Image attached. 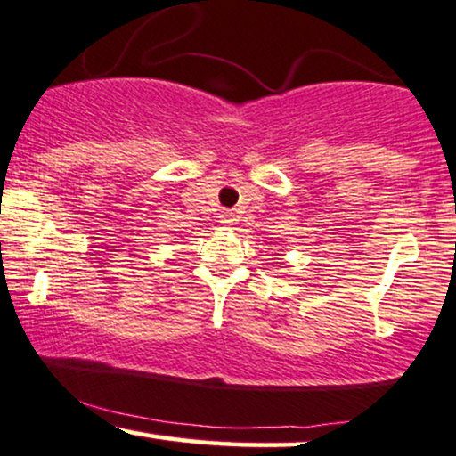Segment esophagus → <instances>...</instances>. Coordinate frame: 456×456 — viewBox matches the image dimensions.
I'll list each match as a JSON object with an SVG mask.
<instances>
[{
  "label": "esophagus",
  "mask_w": 456,
  "mask_h": 456,
  "mask_svg": "<svg viewBox=\"0 0 456 456\" xmlns=\"http://www.w3.org/2000/svg\"><path fill=\"white\" fill-rule=\"evenodd\" d=\"M220 222L224 224V226H234V224L239 222V217H236L234 211H222Z\"/></svg>",
  "instance_id": "34e87169"
}]
</instances>
